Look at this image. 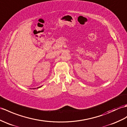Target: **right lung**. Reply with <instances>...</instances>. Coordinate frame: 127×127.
Instances as JSON below:
<instances>
[{
	"label": "right lung",
	"mask_w": 127,
	"mask_h": 127,
	"mask_svg": "<svg viewBox=\"0 0 127 127\" xmlns=\"http://www.w3.org/2000/svg\"><path fill=\"white\" fill-rule=\"evenodd\" d=\"M40 87H38V88H40Z\"/></svg>",
	"instance_id": "right-lung-1"
}]
</instances>
